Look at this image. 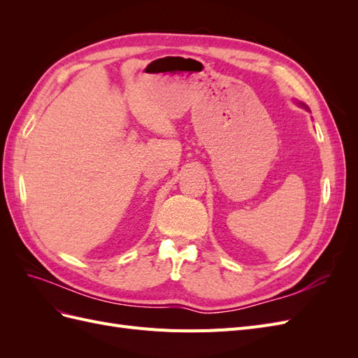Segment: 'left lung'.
Here are the masks:
<instances>
[{
	"instance_id": "left-lung-1",
	"label": "left lung",
	"mask_w": 358,
	"mask_h": 358,
	"mask_svg": "<svg viewBox=\"0 0 358 358\" xmlns=\"http://www.w3.org/2000/svg\"><path fill=\"white\" fill-rule=\"evenodd\" d=\"M297 106H300V107H303V109H306V110H309L308 109V106L305 104V103H301V101H297Z\"/></svg>"
}]
</instances>
